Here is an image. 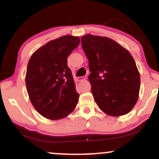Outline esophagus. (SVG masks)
<instances>
[{"mask_svg":"<svg viewBox=\"0 0 159 159\" xmlns=\"http://www.w3.org/2000/svg\"><path fill=\"white\" fill-rule=\"evenodd\" d=\"M87 78V76H82V77H78V81H81L83 80H85Z\"/></svg>","mask_w":159,"mask_h":159,"instance_id":"obj_1","label":"esophagus"}]
</instances>
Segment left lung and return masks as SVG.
<instances>
[{"mask_svg": "<svg viewBox=\"0 0 159 159\" xmlns=\"http://www.w3.org/2000/svg\"><path fill=\"white\" fill-rule=\"evenodd\" d=\"M81 46L89 61V81L98 107L112 116L128 114L140 91V73L134 58L108 37L87 34L81 37Z\"/></svg>", "mask_w": 159, "mask_h": 159, "instance_id": "obj_1", "label": "left lung"}]
</instances>
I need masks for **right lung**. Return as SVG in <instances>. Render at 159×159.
Masks as SVG:
<instances>
[{
    "mask_svg": "<svg viewBox=\"0 0 159 159\" xmlns=\"http://www.w3.org/2000/svg\"><path fill=\"white\" fill-rule=\"evenodd\" d=\"M79 43L78 36H61L37 49L29 60L27 93L34 108L47 119H63L75 108L79 94L67 57Z\"/></svg>",
    "mask_w": 159,
    "mask_h": 159,
    "instance_id": "1",
    "label": "right lung"
}]
</instances>
